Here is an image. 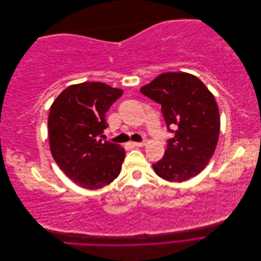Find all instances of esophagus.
<instances>
[{
    "label": "esophagus",
    "instance_id": "obj_1",
    "mask_svg": "<svg viewBox=\"0 0 261 261\" xmlns=\"http://www.w3.org/2000/svg\"><path fill=\"white\" fill-rule=\"evenodd\" d=\"M129 145L132 147H144L146 145L145 141H141V143H134V141H132V143H129Z\"/></svg>",
    "mask_w": 261,
    "mask_h": 261
}]
</instances>
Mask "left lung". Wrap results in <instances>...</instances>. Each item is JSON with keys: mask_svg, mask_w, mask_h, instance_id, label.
<instances>
[{"mask_svg": "<svg viewBox=\"0 0 261 261\" xmlns=\"http://www.w3.org/2000/svg\"><path fill=\"white\" fill-rule=\"evenodd\" d=\"M140 92L161 105L164 121L174 137L161 160L152 164L156 175L184 181L206 168L218 144L220 114L215 96L196 76L183 72L161 74ZM177 130L169 129V126Z\"/></svg>", "mask_w": 261, "mask_h": 261, "instance_id": "1", "label": "left lung"}]
</instances>
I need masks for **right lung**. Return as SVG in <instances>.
<instances>
[{"instance_id": "1", "label": "right lung", "mask_w": 261, "mask_h": 261, "mask_svg": "<svg viewBox=\"0 0 261 261\" xmlns=\"http://www.w3.org/2000/svg\"><path fill=\"white\" fill-rule=\"evenodd\" d=\"M123 94L99 82L72 85L50 108L49 144L53 159L74 183L99 189L118 176L125 158L123 147L102 141L106 113Z\"/></svg>"}]
</instances>
